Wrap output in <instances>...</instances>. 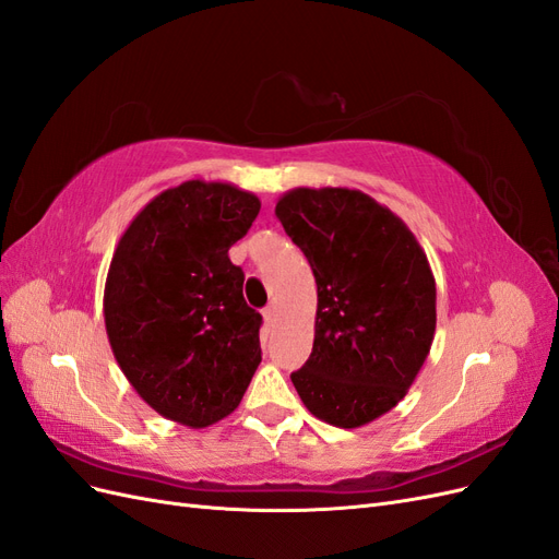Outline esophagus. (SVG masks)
I'll return each mask as SVG.
<instances>
[{
  "instance_id": "obj_1",
  "label": "esophagus",
  "mask_w": 559,
  "mask_h": 559,
  "mask_svg": "<svg viewBox=\"0 0 559 559\" xmlns=\"http://www.w3.org/2000/svg\"><path fill=\"white\" fill-rule=\"evenodd\" d=\"M275 312H277L275 302H270V306L263 310V319H265V324H273V321H275Z\"/></svg>"
}]
</instances>
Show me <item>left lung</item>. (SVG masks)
Wrapping results in <instances>:
<instances>
[{"instance_id":"1","label":"left lung","mask_w":559,"mask_h":559,"mask_svg":"<svg viewBox=\"0 0 559 559\" xmlns=\"http://www.w3.org/2000/svg\"><path fill=\"white\" fill-rule=\"evenodd\" d=\"M275 214L317 282L312 354L292 382L326 425L357 429L408 394L436 333V280L413 230L357 189H292Z\"/></svg>"}]
</instances>
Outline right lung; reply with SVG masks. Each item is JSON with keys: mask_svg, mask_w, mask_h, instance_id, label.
<instances>
[{"mask_svg": "<svg viewBox=\"0 0 559 559\" xmlns=\"http://www.w3.org/2000/svg\"><path fill=\"white\" fill-rule=\"evenodd\" d=\"M261 200L191 179L132 218L105 284V326L123 376L158 415L191 429L238 408L261 364L263 317L242 296L228 249Z\"/></svg>", "mask_w": 559, "mask_h": 559, "instance_id": "right-lung-1", "label": "right lung"}]
</instances>
